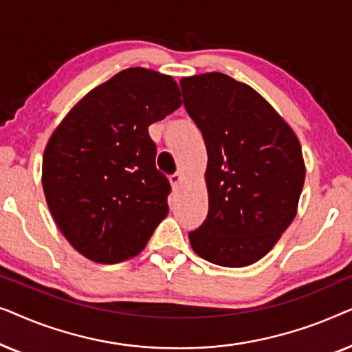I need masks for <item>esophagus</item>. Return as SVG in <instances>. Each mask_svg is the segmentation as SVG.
<instances>
[{"label": "esophagus", "instance_id": "obj_1", "mask_svg": "<svg viewBox=\"0 0 352 352\" xmlns=\"http://www.w3.org/2000/svg\"><path fill=\"white\" fill-rule=\"evenodd\" d=\"M182 179H184V176H182V173H175V175H171L170 176V182H171V186H173V189H177V187H179V184L182 182Z\"/></svg>", "mask_w": 352, "mask_h": 352}]
</instances>
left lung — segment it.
<instances>
[{
	"label": "left lung",
	"mask_w": 352,
	"mask_h": 352,
	"mask_svg": "<svg viewBox=\"0 0 352 352\" xmlns=\"http://www.w3.org/2000/svg\"><path fill=\"white\" fill-rule=\"evenodd\" d=\"M181 89L208 153V214L189 232L192 250L218 266H250L295 219L306 176L300 141L261 94L229 75L186 76Z\"/></svg>",
	"instance_id": "8db88e82"
}]
</instances>
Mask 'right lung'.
Listing matches in <instances>:
<instances>
[{
  "label": "right lung",
  "mask_w": 352,
  "mask_h": 352,
  "mask_svg": "<svg viewBox=\"0 0 352 352\" xmlns=\"http://www.w3.org/2000/svg\"><path fill=\"white\" fill-rule=\"evenodd\" d=\"M181 104L173 76L133 67L91 89L54 129L43 190L57 228L85 258L136 256L166 218L171 187L155 166L148 126Z\"/></svg>",
  "instance_id": "add662e5"
}]
</instances>
